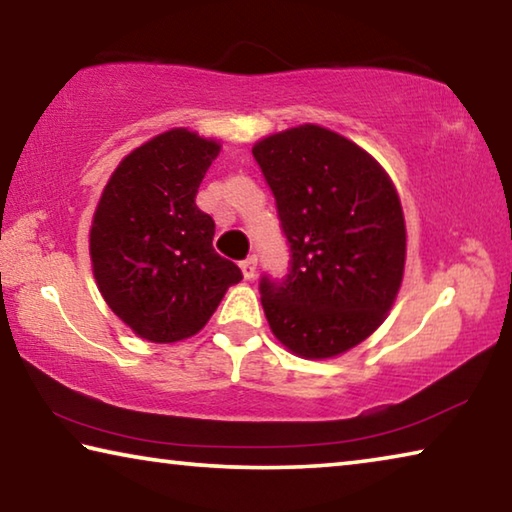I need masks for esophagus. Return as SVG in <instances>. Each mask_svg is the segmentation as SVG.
Masks as SVG:
<instances>
[{"label":"esophagus","mask_w":512,"mask_h":512,"mask_svg":"<svg viewBox=\"0 0 512 512\" xmlns=\"http://www.w3.org/2000/svg\"><path fill=\"white\" fill-rule=\"evenodd\" d=\"M239 266H241V273H244L246 280H253L255 273H257V257L250 255V257H246L244 262H241Z\"/></svg>","instance_id":"1"}]
</instances>
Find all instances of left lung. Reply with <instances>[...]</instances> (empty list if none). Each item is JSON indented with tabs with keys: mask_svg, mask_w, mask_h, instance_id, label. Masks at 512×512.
<instances>
[{
	"mask_svg": "<svg viewBox=\"0 0 512 512\" xmlns=\"http://www.w3.org/2000/svg\"><path fill=\"white\" fill-rule=\"evenodd\" d=\"M253 155L291 248L287 277L259 282L271 332L302 359L348 352L384 323L402 287L406 225L393 180L316 124L268 135Z\"/></svg>",
	"mask_w": 512,
	"mask_h": 512,
	"instance_id": "1",
	"label": "left lung"
}]
</instances>
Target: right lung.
<instances>
[{
	"instance_id": "right-lung-1",
	"label": "right lung",
	"mask_w": 512,
	"mask_h": 512,
	"mask_svg": "<svg viewBox=\"0 0 512 512\" xmlns=\"http://www.w3.org/2000/svg\"><path fill=\"white\" fill-rule=\"evenodd\" d=\"M221 144L171 128L112 171L90 228V259L103 300L151 343L201 332L239 266L212 246L214 221L196 194Z\"/></svg>"
}]
</instances>
